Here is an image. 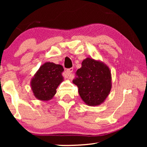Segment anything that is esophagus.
Here are the masks:
<instances>
[{
	"mask_svg": "<svg viewBox=\"0 0 147 147\" xmlns=\"http://www.w3.org/2000/svg\"><path fill=\"white\" fill-rule=\"evenodd\" d=\"M73 68H70L66 70V73H67V76L66 78H68L69 80H73L74 78V75L73 74Z\"/></svg>",
	"mask_w": 147,
	"mask_h": 147,
	"instance_id": "obj_1",
	"label": "esophagus"
}]
</instances>
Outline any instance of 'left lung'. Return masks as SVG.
I'll use <instances>...</instances> for the list:
<instances>
[{
    "instance_id": "8db88e82",
    "label": "left lung",
    "mask_w": 147,
    "mask_h": 147,
    "mask_svg": "<svg viewBox=\"0 0 147 147\" xmlns=\"http://www.w3.org/2000/svg\"><path fill=\"white\" fill-rule=\"evenodd\" d=\"M73 83L78 88V93L87 105L96 106L102 104L111 89V74L104 62L87 58L82 67L76 71Z\"/></svg>"
}]
</instances>
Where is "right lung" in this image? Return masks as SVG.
<instances>
[{
    "mask_svg": "<svg viewBox=\"0 0 147 147\" xmlns=\"http://www.w3.org/2000/svg\"><path fill=\"white\" fill-rule=\"evenodd\" d=\"M63 66L46 62L39 67L30 82L31 89L38 100L48 101L56 93V89L63 81Z\"/></svg>",
    "mask_w": 147,
    "mask_h": 147,
    "instance_id": "1",
    "label": "right lung"
}]
</instances>
